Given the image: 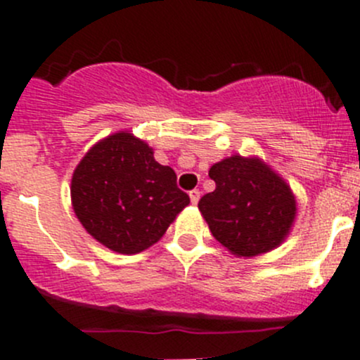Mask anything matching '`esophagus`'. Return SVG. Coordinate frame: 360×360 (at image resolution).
I'll return each instance as SVG.
<instances>
[{"label":"esophagus","mask_w":360,"mask_h":360,"mask_svg":"<svg viewBox=\"0 0 360 360\" xmlns=\"http://www.w3.org/2000/svg\"><path fill=\"white\" fill-rule=\"evenodd\" d=\"M190 200H191V203H193V205H197L198 200H200V191L191 190L190 191Z\"/></svg>","instance_id":"esophagus-1"}]
</instances>
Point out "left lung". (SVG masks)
<instances>
[{
    "label": "left lung",
    "mask_w": 360,
    "mask_h": 360,
    "mask_svg": "<svg viewBox=\"0 0 360 360\" xmlns=\"http://www.w3.org/2000/svg\"><path fill=\"white\" fill-rule=\"evenodd\" d=\"M212 193L198 202L210 233L228 252L252 257L277 249L292 230L297 202L288 181L263 158L231 155L214 163Z\"/></svg>",
    "instance_id": "8db88e82"
}]
</instances>
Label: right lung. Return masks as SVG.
Returning a JSON list of instances; mask_svg holds the SVG:
<instances>
[{
    "label": "right lung",
    "instance_id": "add662e5",
    "mask_svg": "<svg viewBox=\"0 0 360 360\" xmlns=\"http://www.w3.org/2000/svg\"><path fill=\"white\" fill-rule=\"evenodd\" d=\"M153 148L130 130L97 141L71 177L76 217L99 244L118 254H137L165 235L190 197L176 172L160 165Z\"/></svg>",
    "mask_w": 360,
    "mask_h": 360
}]
</instances>
